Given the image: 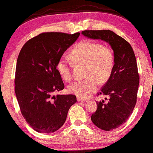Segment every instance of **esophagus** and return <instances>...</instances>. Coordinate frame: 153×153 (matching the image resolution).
<instances>
[{
	"instance_id": "esophagus-1",
	"label": "esophagus",
	"mask_w": 153,
	"mask_h": 153,
	"mask_svg": "<svg viewBox=\"0 0 153 153\" xmlns=\"http://www.w3.org/2000/svg\"><path fill=\"white\" fill-rule=\"evenodd\" d=\"M77 100H78V102H85L86 101L85 99H82V98L79 97H77Z\"/></svg>"
}]
</instances>
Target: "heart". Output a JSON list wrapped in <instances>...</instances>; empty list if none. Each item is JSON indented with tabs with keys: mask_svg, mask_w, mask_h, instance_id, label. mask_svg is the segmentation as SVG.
I'll return each instance as SVG.
<instances>
[{
	"mask_svg": "<svg viewBox=\"0 0 153 153\" xmlns=\"http://www.w3.org/2000/svg\"><path fill=\"white\" fill-rule=\"evenodd\" d=\"M71 56L75 63L86 65L85 76L88 78L75 80L68 87L70 93L79 97H86L94 92L99 82H107L113 71L114 63L113 52L109 47L98 42H80L72 50ZM56 68L65 80H71V64L66 58H60L56 63Z\"/></svg>",
	"mask_w": 153,
	"mask_h": 153,
	"instance_id": "b5f03b06",
	"label": "heart"
}]
</instances>
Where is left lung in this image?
I'll return each instance as SVG.
<instances>
[{
	"mask_svg": "<svg viewBox=\"0 0 153 153\" xmlns=\"http://www.w3.org/2000/svg\"><path fill=\"white\" fill-rule=\"evenodd\" d=\"M81 34L106 42L113 50V71L98 94L109 96V100L97 102V109L91 117L98 128L113 130L126 121L136 106L139 85L136 56L130 44L111 30H85Z\"/></svg>",
	"mask_w": 153,
	"mask_h": 153,
	"instance_id": "8db88e82",
	"label": "left lung"
}]
</instances>
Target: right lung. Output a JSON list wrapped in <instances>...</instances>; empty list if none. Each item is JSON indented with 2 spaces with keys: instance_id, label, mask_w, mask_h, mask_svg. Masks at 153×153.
Wrapping results in <instances>:
<instances>
[{
  "instance_id": "right-lung-1",
  "label": "right lung",
  "mask_w": 153,
  "mask_h": 153,
  "mask_svg": "<svg viewBox=\"0 0 153 153\" xmlns=\"http://www.w3.org/2000/svg\"><path fill=\"white\" fill-rule=\"evenodd\" d=\"M79 36V32L42 33L27 42L19 53L15 94L23 117L39 133L59 130L70 107L77 102L74 94L53 93L64 88L56 63Z\"/></svg>"
}]
</instances>
